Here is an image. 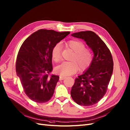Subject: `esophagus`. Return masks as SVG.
I'll list each match as a JSON object with an SVG mask.
<instances>
[{
    "label": "esophagus",
    "instance_id": "1",
    "mask_svg": "<svg viewBox=\"0 0 130 130\" xmlns=\"http://www.w3.org/2000/svg\"><path fill=\"white\" fill-rule=\"evenodd\" d=\"M66 78V76H59V80L61 81V80H63L64 79H65Z\"/></svg>",
    "mask_w": 130,
    "mask_h": 130
}]
</instances>
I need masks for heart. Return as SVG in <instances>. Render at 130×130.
Returning <instances> with one entry per match:
<instances>
[{"label":"heart","mask_w":130,"mask_h":130,"mask_svg":"<svg viewBox=\"0 0 130 130\" xmlns=\"http://www.w3.org/2000/svg\"><path fill=\"white\" fill-rule=\"evenodd\" d=\"M67 46L73 52L71 60L65 61L56 67V72L63 76H69L75 74L78 71L87 69L92 61V54L88 49L85 48L84 43L79 40H71L66 43ZM52 57L55 61H58L61 58V44L58 43L55 44L52 50Z\"/></svg>","instance_id":"1"}]
</instances>
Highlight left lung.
Returning a JSON list of instances; mask_svg holds the SVG:
<instances>
[{
	"label": "left lung",
	"mask_w": 130,
	"mask_h": 130,
	"mask_svg": "<svg viewBox=\"0 0 130 130\" xmlns=\"http://www.w3.org/2000/svg\"><path fill=\"white\" fill-rule=\"evenodd\" d=\"M72 36L86 41L94 56L89 68L75 80L71 97L78 105L91 106L97 104L107 91L113 71V60L108 48L94 32L81 31Z\"/></svg>",
	"instance_id": "left-lung-1"
}]
</instances>
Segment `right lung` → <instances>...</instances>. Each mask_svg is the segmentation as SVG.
<instances>
[{"mask_svg": "<svg viewBox=\"0 0 130 130\" xmlns=\"http://www.w3.org/2000/svg\"><path fill=\"white\" fill-rule=\"evenodd\" d=\"M70 33L39 30L22 44L16 58V74L25 94L35 102L46 103L53 95L59 77L50 74L53 70L52 50Z\"/></svg>", "mask_w": 130, "mask_h": 130, "instance_id": "obj_1", "label": "right lung"}]
</instances>
